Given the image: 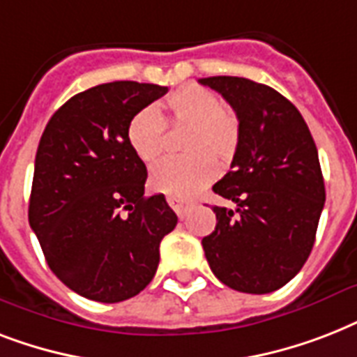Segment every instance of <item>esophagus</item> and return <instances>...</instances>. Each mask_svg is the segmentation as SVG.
Segmentation results:
<instances>
[{
	"instance_id": "esophagus-1",
	"label": "esophagus",
	"mask_w": 357,
	"mask_h": 357,
	"mask_svg": "<svg viewBox=\"0 0 357 357\" xmlns=\"http://www.w3.org/2000/svg\"><path fill=\"white\" fill-rule=\"evenodd\" d=\"M168 206L172 207L179 218H185L187 217V213L190 211L192 204H190V202H185V200H178V198H168Z\"/></svg>"
}]
</instances>
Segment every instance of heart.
<instances>
[{
  "mask_svg": "<svg viewBox=\"0 0 357 357\" xmlns=\"http://www.w3.org/2000/svg\"><path fill=\"white\" fill-rule=\"evenodd\" d=\"M137 111L128 123V142L140 161L153 162L167 146V126L185 129L181 150L185 155L170 157L150 174V187L168 198L187 200L211 183L217 162L228 167L237 153L241 123L237 114L222 107L220 98L209 89L185 85L159 105Z\"/></svg>",
  "mask_w": 357,
  "mask_h": 357,
  "instance_id": "b5f03b06",
  "label": "heart"
}]
</instances>
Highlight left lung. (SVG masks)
<instances>
[{"instance_id": "obj_1", "label": "left lung", "mask_w": 357, "mask_h": 357, "mask_svg": "<svg viewBox=\"0 0 357 357\" xmlns=\"http://www.w3.org/2000/svg\"><path fill=\"white\" fill-rule=\"evenodd\" d=\"M231 105L241 140L231 170L213 190L217 228L202 238L213 274L228 287L266 294L291 282L315 244L326 190L315 140L302 114L271 86L246 77H204Z\"/></svg>"}]
</instances>
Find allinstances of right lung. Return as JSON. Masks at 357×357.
<instances>
[{"label": "right lung", "mask_w": 357, "mask_h": 357, "mask_svg": "<svg viewBox=\"0 0 357 357\" xmlns=\"http://www.w3.org/2000/svg\"><path fill=\"white\" fill-rule=\"evenodd\" d=\"M167 92L137 81L92 86L57 109L40 137L29 226L53 274L89 300L139 294L178 224L165 196H144L146 165L128 142L131 116Z\"/></svg>", "instance_id": "right-lung-1"}]
</instances>
